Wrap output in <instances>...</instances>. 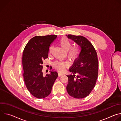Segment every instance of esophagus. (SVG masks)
<instances>
[{"label": "esophagus", "instance_id": "esophagus-1", "mask_svg": "<svg viewBox=\"0 0 121 121\" xmlns=\"http://www.w3.org/2000/svg\"><path fill=\"white\" fill-rule=\"evenodd\" d=\"M58 76H59V77H61V76H62L63 75V74L62 73H60L59 72H58Z\"/></svg>", "mask_w": 121, "mask_h": 121}]
</instances>
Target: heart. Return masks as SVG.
<instances>
[{"mask_svg":"<svg viewBox=\"0 0 121 121\" xmlns=\"http://www.w3.org/2000/svg\"><path fill=\"white\" fill-rule=\"evenodd\" d=\"M61 47L66 51H68L69 58L72 61L77 60L80 55V50L78 47L73 46L71 47V43L66 37H63L60 41ZM54 67L59 72L64 71L65 68L68 66L67 63L64 62H56L54 64Z\"/></svg>","mask_w":121,"mask_h":121,"instance_id":"1","label":"heart"}]
</instances>
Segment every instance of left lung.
<instances>
[{
    "label": "left lung",
    "instance_id": "left-lung-1",
    "mask_svg": "<svg viewBox=\"0 0 121 121\" xmlns=\"http://www.w3.org/2000/svg\"><path fill=\"white\" fill-rule=\"evenodd\" d=\"M66 35L81 48L78 58L74 61L69 69L73 74L67 75L68 83L66 90L70 96L82 99L88 96L95 86L99 69L97 54L94 47L87 38L71 34Z\"/></svg>",
    "mask_w": 121,
    "mask_h": 121
}]
</instances>
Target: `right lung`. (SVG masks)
Listing matches in <instances>:
<instances>
[{
  "mask_svg": "<svg viewBox=\"0 0 121 121\" xmlns=\"http://www.w3.org/2000/svg\"><path fill=\"white\" fill-rule=\"evenodd\" d=\"M56 37V35L36 36L28 42L23 50L24 82L30 94L38 99L44 98L50 94L58 77L56 71H50V74L45 76L42 71L43 61L48 58L49 47Z\"/></svg>",
  "mask_w": 121,
  "mask_h": 121,
  "instance_id": "add662e5",
  "label": "right lung"
}]
</instances>
